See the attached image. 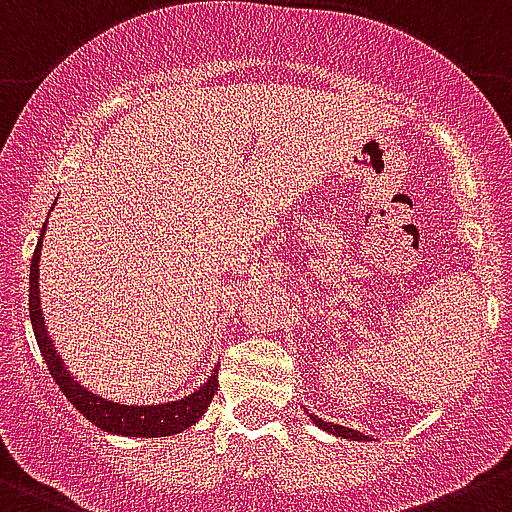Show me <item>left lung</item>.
I'll return each mask as SVG.
<instances>
[{
  "label": "left lung",
  "mask_w": 512,
  "mask_h": 512,
  "mask_svg": "<svg viewBox=\"0 0 512 512\" xmlns=\"http://www.w3.org/2000/svg\"><path fill=\"white\" fill-rule=\"evenodd\" d=\"M306 415H309V420L314 422L316 427H321V430H324V432H332V435L342 437V440H349V442H352V440H354V442H369V440H372V437H369V435H364V432L352 430V427H342V425H337V422L321 420V417L311 415L309 410H306Z\"/></svg>",
  "instance_id": "obj_1"
}]
</instances>
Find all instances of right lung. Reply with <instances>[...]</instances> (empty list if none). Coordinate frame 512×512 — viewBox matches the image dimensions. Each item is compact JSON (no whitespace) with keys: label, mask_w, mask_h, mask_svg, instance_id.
Listing matches in <instances>:
<instances>
[{"label":"right lung","mask_w":512,"mask_h":512,"mask_svg":"<svg viewBox=\"0 0 512 512\" xmlns=\"http://www.w3.org/2000/svg\"><path fill=\"white\" fill-rule=\"evenodd\" d=\"M45 231L47 223L42 226L40 241H37V248H34L32 266H29V319H32L34 339L40 344V352L45 357L47 369H50L57 387L65 392V397L70 399L82 417H87L92 425L100 427L102 432H110V435L170 437L196 425L203 412L208 410L213 394L218 389V364L213 367L211 377L196 392H191L188 397L173 399V402H158V405H120L115 399L95 394L90 387L77 382V377L70 372L65 359L57 352L40 309V256Z\"/></svg>","instance_id":"add662e5"}]
</instances>
